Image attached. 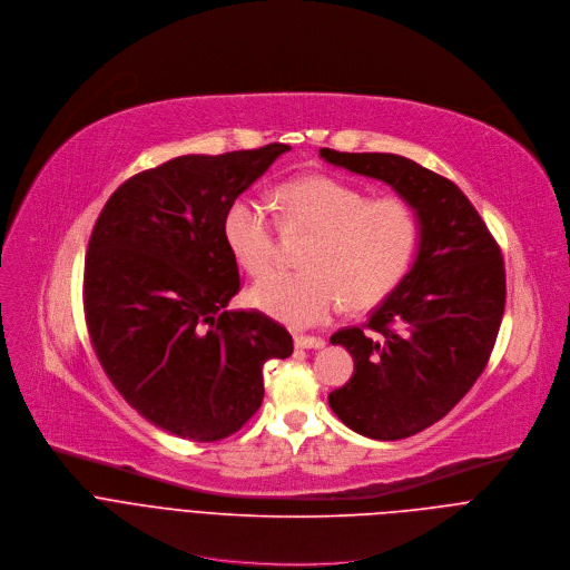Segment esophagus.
Masks as SVG:
<instances>
[{
    "label": "esophagus",
    "mask_w": 570,
    "mask_h": 570,
    "mask_svg": "<svg viewBox=\"0 0 570 570\" xmlns=\"http://www.w3.org/2000/svg\"><path fill=\"white\" fill-rule=\"evenodd\" d=\"M294 344H296V348H314V351H318V348H323L325 346V338H321V336H307V334H296L294 336Z\"/></svg>",
    "instance_id": "34e87169"
}]
</instances>
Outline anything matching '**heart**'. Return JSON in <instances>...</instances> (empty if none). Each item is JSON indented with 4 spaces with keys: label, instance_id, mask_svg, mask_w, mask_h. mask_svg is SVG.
Listing matches in <instances>:
<instances>
[{
    "label": "heart",
    "instance_id": "b5f03b06",
    "mask_svg": "<svg viewBox=\"0 0 570 570\" xmlns=\"http://www.w3.org/2000/svg\"><path fill=\"white\" fill-rule=\"evenodd\" d=\"M285 229L312 232L301 272H278L252 289L263 312L294 327L325 323L344 301L364 309L386 298L404 278L417 249L420 222L402 197L366 195L327 175L278 188ZM224 240L238 265L265 276L276 258L278 224L261 197L240 195L224 213Z\"/></svg>",
    "mask_w": 570,
    "mask_h": 570
}]
</instances>
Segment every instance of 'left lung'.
Here are the masks:
<instances>
[{
	"label": "left lung",
	"instance_id": "obj_1",
	"mask_svg": "<svg viewBox=\"0 0 570 570\" xmlns=\"http://www.w3.org/2000/svg\"><path fill=\"white\" fill-rule=\"evenodd\" d=\"M318 155L389 184L420 222L411 272L368 323L330 336L355 360L351 382L327 395L336 417L366 438L402 440L444 417L485 371L505 309L501 249L446 177L389 153Z\"/></svg>",
	"mask_w": 570,
	"mask_h": 570
}]
</instances>
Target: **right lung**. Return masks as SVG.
Here are the masks:
<instances>
[{
  "instance_id": "add662e5",
  "label": "right lung",
  "mask_w": 570,
  "mask_h": 570,
  "mask_svg": "<svg viewBox=\"0 0 570 570\" xmlns=\"http://www.w3.org/2000/svg\"><path fill=\"white\" fill-rule=\"evenodd\" d=\"M289 146L184 155L130 177L102 206L85 256V321L126 402L193 442L236 433L263 404V366L292 334L229 312L240 289L224 213Z\"/></svg>"
}]
</instances>
